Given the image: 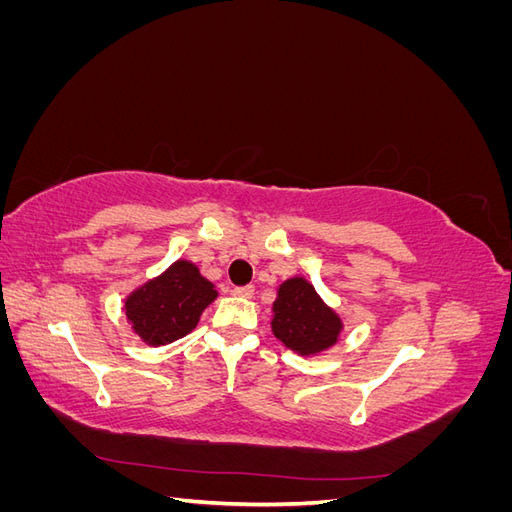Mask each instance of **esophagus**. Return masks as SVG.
<instances>
[{
    "instance_id": "1",
    "label": "esophagus",
    "mask_w": 512,
    "mask_h": 512,
    "mask_svg": "<svg viewBox=\"0 0 512 512\" xmlns=\"http://www.w3.org/2000/svg\"><path fill=\"white\" fill-rule=\"evenodd\" d=\"M232 292H235V297L252 299V297H254V286H239V288H235Z\"/></svg>"
}]
</instances>
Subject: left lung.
<instances>
[{"instance_id":"left-lung-1","label":"left lung","mask_w":512,"mask_h":512,"mask_svg":"<svg viewBox=\"0 0 512 512\" xmlns=\"http://www.w3.org/2000/svg\"><path fill=\"white\" fill-rule=\"evenodd\" d=\"M271 331L301 356H318L333 348L344 331V320L322 301L303 275L288 277L277 288L271 307Z\"/></svg>"}]
</instances>
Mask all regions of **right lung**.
<instances>
[{"label": "right lung", "instance_id": "right-lung-1", "mask_svg": "<svg viewBox=\"0 0 512 512\" xmlns=\"http://www.w3.org/2000/svg\"><path fill=\"white\" fill-rule=\"evenodd\" d=\"M218 290L190 260H175L166 271L134 288L123 312L134 335L151 348L173 344L196 329Z\"/></svg>", "mask_w": 512, "mask_h": 512}]
</instances>
